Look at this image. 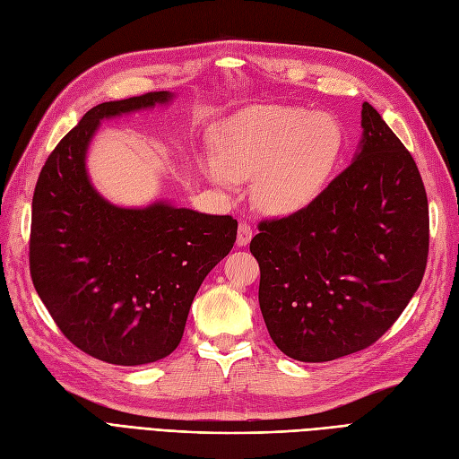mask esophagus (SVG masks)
<instances>
[{
    "label": "esophagus",
    "mask_w": 459,
    "mask_h": 459,
    "mask_svg": "<svg viewBox=\"0 0 459 459\" xmlns=\"http://www.w3.org/2000/svg\"><path fill=\"white\" fill-rule=\"evenodd\" d=\"M252 235H255V230H252V226L248 222H239V230H237V245L239 247H245L250 243Z\"/></svg>",
    "instance_id": "34e87169"
}]
</instances>
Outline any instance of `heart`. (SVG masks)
I'll return each mask as SVG.
<instances>
[{"mask_svg": "<svg viewBox=\"0 0 459 459\" xmlns=\"http://www.w3.org/2000/svg\"><path fill=\"white\" fill-rule=\"evenodd\" d=\"M218 160L204 165L222 187L255 177L252 195L267 212H296L317 199L332 178L342 133L336 121L302 108L258 106L228 119L216 138Z\"/></svg>", "mask_w": 459, "mask_h": 459, "instance_id": "heart-1", "label": "heart"}]
</instances>
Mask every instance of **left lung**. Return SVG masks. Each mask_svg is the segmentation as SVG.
<instances>
[{
  "instance_id": "8db88e82",
  "label": "left lung",
  "mask_w": 459,
  "mask_h": 459,
  "mask_svg": "<svg viewBox=\"0 0 459 459\" xmlns=\"http://www.w3.org/2000/svg\"><path fill=\"white\" fill-rule=\"evenodd\" d=\"M360 123L355 161L306 209L262 220L250 241L267 332L302 362L380 340L428 265L429 207L414 157L368 102Z\"/></svg>"
}]
</instances>
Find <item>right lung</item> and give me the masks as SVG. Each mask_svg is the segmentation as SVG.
Returning <instances> with one entry per match:
<instances>
[{"label":"right lung","instance_id":"1","mask_svg":"<svg viewBox=\"0 0 459 459\" xmlns=\"http://www.w3.org/2000/svg\"><path fill=\"white\" fill-rule=\"evenodd\" d=\"M169 99L157 91L91 108L47 157L31 199L34 287L62 334L109 365H148L177 350L203 279L237 237L230 214L165 203L119 209L87 178L100 119Z\"/></svg>","mask_w":459,"mask_h":459}]
</instances>
